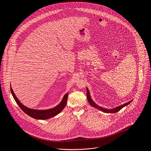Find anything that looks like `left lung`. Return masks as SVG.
Here are the masks:
<instances>
[{"instance_id":"left-lung-1","label":"left lung","mask_w":151,"mask_h":151,"mask_svg":"<svg viewBox=\"0 0 151 151\" xmlns=\"http://www.w3.org/2000/svg\"><path fill=\"white\" fill-rule=\"evenodd\" d=\"M86 96H87V99L89 102V103L90 104V105L93 106L94 108L96 109H97L99 110H100L101 111L104 112V113H115L116 112H118V111H119L121 109H122V108H124V106L128 105L129 103H131L132 102V100L130 101L129 102L124 104L122 105H120L119 106H117L116 108H114V109H106V108H104L101 106H99L98 105H97L92 100L91 96H90V93H89V91L88 89V88H86Z\"/></svg>"}]
</instances>
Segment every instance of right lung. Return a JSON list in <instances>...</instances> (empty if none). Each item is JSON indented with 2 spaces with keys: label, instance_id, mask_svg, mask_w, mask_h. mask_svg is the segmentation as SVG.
<instances>
[{
  "label": "right lung",
  "instance_id": "right-lung-1",
  "mask_svg": "<svg viewBox=\"0 0 151 151\" xmlns=\"http://www.w3.org/2000/svg\"><path fill=\"white\" fill-rule=\"evenodd\" d=\"M11 92L14 100L16 102L17 105L19 106V107L22 109V110L27 115L37 119H48L51 117L58 115L63 110V109L65 106L68 97V93H67L64 96L62 100L60 102V104L58 105L57 106H56L55 108L46 110H36L27 108L24 105H22L19 100L17 99V97L16 96L11 86Z\"/></svg>",
  "mask_w": 151,
  "mask_h": 151
}]
</instances>
